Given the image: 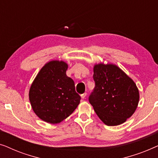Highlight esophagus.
<instances>
[{
    "label": "esophagus",
    "mask_w": 158,
    "mask_h": 158,
    "mask_svg": "<svg viewBox=\"0 0 158 158\" xmlns=\"http://www.w3.org/2000/svg\"><path fill=\"white\" fill-rule=\"evenodd\" d=\"M86 96H87V93H84V94H81V98H83V99L85 98Z\"/></svg>",
    "instance_id": "1"
}]
</instances>
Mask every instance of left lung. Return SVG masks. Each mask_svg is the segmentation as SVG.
Listing matches in <instances>:
<instances>
[{
  "label": "left lung",
  "mask_w": 158,
  "mask_h": 158,
  "mask_svg": "<svg viewBox=\"0 0 158 158\" xmlns=\"http://www.w3.org/2000/svg\"><path fill=\"white\" fill-rule=\"evenodd\" d=\"M96 83L89 102L107 126L122 124L137 109L139 93L135 82L117 65L100 62L94 67Z\"/></svg>",
  "instance_id": "1"
}]
</instances>
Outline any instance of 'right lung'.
Masks as SVG:
<instances>
[{
    "instance_id": "1",
    "label": "right lung",
    "mask_w": 158,
    "mask_h": 158,
    "mask_svg": "<svg viewBox=\"0 0 158 158\" xmlns=\"http://www.w3.org/2000/svg\"><path fill=\"white\" fill-rule=\"evenodd\" d=\"M68 64L62 60L47 62L32 82L29 92L32 109L45 122L58 124L79 105L81 96L73 79L67 76Z\"/></svg>"
}]
</instances>
